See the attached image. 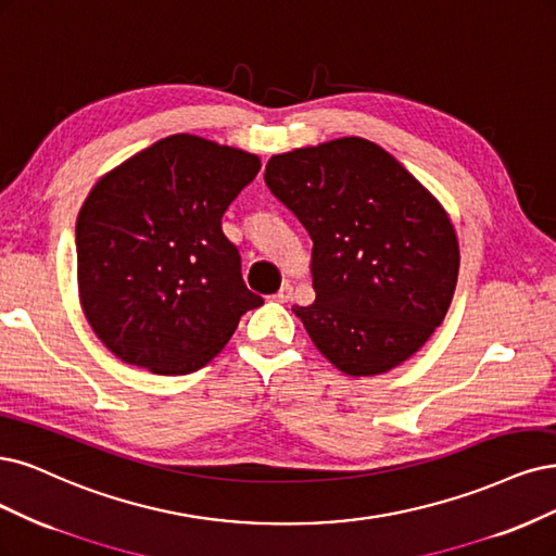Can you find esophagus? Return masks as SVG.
<instances>
[{
	"label": "esophagus",
	"instance_id": "esophagus-1",
	"mask_svg": "<svg viewBox=\"0 0 556 556\" xmlns=\"http://www.w3.org/2000/svg\"><path fill=\"white\" fill-rule=\"evenodd\" d=\"M274 299L278 301V303H287L292 299V285H282L280 290L274 294Z\"/></svg>",
	"mask_w": 556,
	"mask_h": 556
}]
</instances>
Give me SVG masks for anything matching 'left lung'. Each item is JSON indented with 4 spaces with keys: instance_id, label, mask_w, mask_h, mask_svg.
<instances>
[{
    "instance_id": "8db88e82",
    "label": "left lung",
    "mask_w": 556,
    "mask_h": 556,
    "mask_svg": "<svg viewBox=\"0 0 556 556\" xmlns=\"http://www.w3.org/2000/svg\"><path fill=\"white\" fill-rule=\"evenodd\" d=\"M264 181L313 239L317 296L292 313L315 348L350 377L384 375L424 348L460 269L442 202L356 136L276 154Z\"/></svg>"
}]
</instances>
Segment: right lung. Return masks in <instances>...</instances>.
<instances>
[{
    "mask_svg": "<svg viewBox=\"0 0 556 556\" xmlns=\"http://www.w3.org/2000/svg\"><path fill=\"white\" fill-rule=\"evenodd\" d=\"M262 163L175 132L93 184L75 225L78 296L93 333L130 366L188 375L260 308L220 218Z\"/></svg>",
    "mask_w": 556,
    "mask_h": 556,
    "instance_id": "1",
    "label": "right lung"
}]
</instances>
